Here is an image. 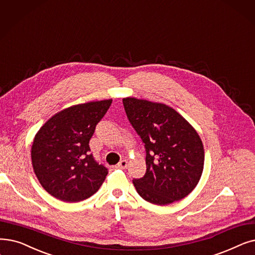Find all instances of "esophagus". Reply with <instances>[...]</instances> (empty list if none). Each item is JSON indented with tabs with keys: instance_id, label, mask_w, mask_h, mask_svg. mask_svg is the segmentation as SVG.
Segmentation results:
<instances>
[{
	"instance_id": "esophagus-1",
	"label": "esophagus",
	"mask_w": 255,
	"mask_h": 255,
	"mask_svg": "<svg viewBox=\"0 0 255 255\" xmlns=\"http://www.w3.org/2000/svg\"><path fill=\"white\" fill-rule=\"evenodd\" d=\"M128 167V161L127 160H121L117 165H116V168L117 169H126Z\"/></svg>"
}]
</instances>
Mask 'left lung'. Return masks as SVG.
Here are the masks:
<instances>
[{"label":"left lung","mask_w":255,"mask_h":255,"mask_svg":"<svg viewBox=\"0 0 255 255\" xmlns=\"http://www.w3.org/2000/svg\"><path fill=\"white\" fill-rule=\"evenodd\" d=\"M124 108L145 143V176L133 179L138 195L156 205L186 197L197 186L204 168V148L196 129L168 105L127 97Z\"/></svg>","instance_id":"obj_1"}]
</instances>
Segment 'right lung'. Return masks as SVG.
<instances>
[{
	"mask_svg": "<svg viewBox=\"0 0 255 255\" xmlns=\"http://www.w3.org/2000/svg\"><path fill=\"white\" fill-rule=\"evenodd\" d=\"M112 102L108 99L64 108L36 132L31 147L33 171L54 198L79 202L104 182L107 169L95 161L88 142Z\"/></svg>",
	"mask_w": 255,
	"mask_h": 255,
	"instance_id": "right-lung-1",
	"label": "right lung"
}]
</instances>
